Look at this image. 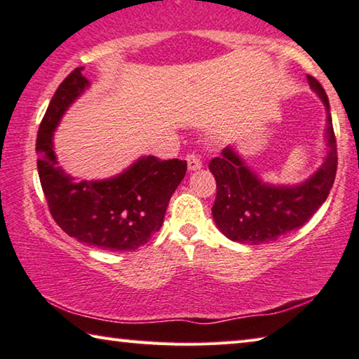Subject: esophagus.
<instances>
[{
  "label": "esophagus",
  "instance_id": "esophagus-1",
  "mask_svg": "<svg viewBox=\"0 0 359 359\" xmlns=\"http://www.w3.org/2000/svg\"><path fill=\"white\" fill-rule=\"evenodd\" d=\"M187 165H188V169H190V171H199V169L203 168V163L196 155H188L187 156Z\"/></svg>",
  "mask_w": 359,
  "mask_h": 359
}]
</instances>
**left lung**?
<instances>
[{"label": "left lung", "mask_w": 359, "mask_h": 359, "mask_svg": "<svg viewBox=\"0 0 359 359\" xmlns=\"http://www.w3.org/2000/svg\"><path fill=\"white\" fill-rule=\"evenodd\" d=\"M326 111L323 163L297 184H272L247 165L234 145L209 163L217 180V198L212 217L228 239L247 245L274 242L309 222L330 194L337 169V145L334 137L330 101L317 79L307 76Z\"/></svg>", "instance_id": "obj_1"}]
</instances>
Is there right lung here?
Here are the masks:
<instances>
[{
	"mask_svg": "<svg viewBox=\"0 0 359 359\" xmlns=\"http://www.w3.org/2000/svg\"><path fill=\"white\" fill-rule=\"evenodd\" d=\"M77 68L60 83L36 139L38 172L53 220L82 244L131 252L161 228L169 199L187 172V161L139 156L107 179H77L58 165L53 135L66 111L90 88Z\"/></svg>",
	"mask_w": 359,
	"mask_h": 359,
	"instance_id": "add662e5",
	"label": "right lung"
}]
</instances>
